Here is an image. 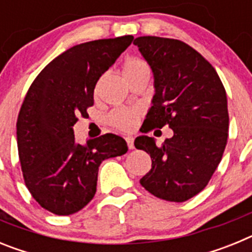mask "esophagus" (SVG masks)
I'll return each instance as SVG.
<instances>
[{
	"label": "esophagus",
	"instance_id": "1",
	"mask_svg": "<svg viewBox=\"0 0 252 252\" xmlns=\"http://www.w3.org/2000/svg\"><path fill=\"white\" fill-rule=\"evenodd\" d=\"M125 140H126V142H127L128 149H131V150H132V149L135 148V146H133V137L127 136V137H125Z\"/></svg>",
	"mask_w": 252,
	"mask_h": 252
}]
</instances>
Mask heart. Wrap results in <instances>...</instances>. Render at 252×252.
<instances>
[{
  "label": "heart",
  "instance_id": "obj_1",
  "mask_svg": "<svg viewBox=\"0 0 252 252\" xmlns=\"http://www.w3.org/2000/svg\"><path fill=\"white\" fill-rule=\"evenodd\" d=\"M141 73H149V66L145 60L136 57H130L124 62L122 75L126 81ZM142 111L140 108H115L107 115V122L121 131H131L136 127Z\"/></svg>",
  "mask_w": 252,
  "mask_h": 252
}]
</instances>
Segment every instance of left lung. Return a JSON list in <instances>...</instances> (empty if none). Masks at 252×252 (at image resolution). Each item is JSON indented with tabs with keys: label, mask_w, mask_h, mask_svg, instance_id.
<instances>
[{
	"label": "left lung",
	"mask_w": 252,
	"mask_h": 252,
	"mask_svg": "<svg viewBox=\"0 0 252 252\" xmlns=\"http://www.w3.org/2000/svg\"><path fill=\"white\" fill-rule=\"evenodd\" d=\"M154 74L149 132L169 125L174 135L161 146L142 135L135 148L150 154L151 169L140 184L155 197L184 202L202 192L221 161L228 137L226 91L217 72L197 50L175 39L133 40Z\"/></svg>",
	"instance_id": "left-lung-1"
}]
</instances>
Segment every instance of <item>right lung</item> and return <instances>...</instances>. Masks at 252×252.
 Instances as JSON below:
<instances>
[{"instance_id":"obj_1","label":"right lung","mask_w":252,"mask_h":252,"mask_svg":"<svg viewBox=\"0 0 252 252\" xmlns=\"http://www.w3.org/2000/svg\"><path fill=\"white\" fill-rule=\"evenodd\" d=\"M133 36L79 44L51 60L22 102L16 124L24 180L49 212L69 216L92 201L101 162L127 153L122 137L106 133L77 144L73 126L88 116L99 77L132 43Z\"/></svg>"}]
</instances>
